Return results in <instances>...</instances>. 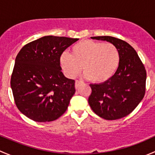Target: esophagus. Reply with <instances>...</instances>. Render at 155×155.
Here are the masks:
<instances>
[{
    "label": "esophagus",
    "instance_id": "esophagus-1",
    "mask_svg": "<svg viewBox=\"0 0 155 155\" xmlns=\"http://www.w3.org/2000/svg\"><path fill=\"white\" fill-rule=\"evenodd\" d=\"M81 83H82V82H80V81H79V80H76V82H75V87H76V89L79 88V85H81Z\"/></svg>",
    "mask_w": 155,
    "mask_h": 155
}]
</instances>
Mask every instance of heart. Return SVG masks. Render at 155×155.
<instances>
[{
    "label": "heart",
    "instance_id": "1",
    "mask_svg": "<svg viewBox=\"0 0 155 155\" xmlns=\"http://www.w3.org/2000/svg\"><path fill=\"white\" fill-rule=\"evenodd\" d=\"M119 51L112 43L83 40L76 43L71 54L64 52L60 64L69 78H75L82 70L92 82L107 81L115 73L119 64Z\"/></svg>",
    "mask_w": 155,
    "mask_h": 155
}]
</instances>
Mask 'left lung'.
<instances>
[{
	"mask_svg": "<svg viewBox=\"0 0 155 155\" xmlns=\"http://www.w3.org/2000/svg\"><path fill=\"white\" fill-rule=\"evenodd\" d=\"M116 46L120 60L115 74L100 84H91L88 104L98 116L106 120L125 117L139 105L145 92L146 71L134 48L124 40L109 36L91 37Z\"/></svg>",
	"mask_w": 155,
	"mask_h": 155,
	"instance_id": "1",
	"label": "left lung"
}]
</instances>
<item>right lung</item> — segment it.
Wrapping results in <instances>:
<instances>
[{"instance_id": "add662e5", "label": "right lung", "mask_w": 155, "mask_h": 155, "mask_svg": "<svg viewBox=\"0 0 155 155\" xmlns=\"http://www.w3.org/2000/svg\"><path fill=\"white\" fill-rule=\"evenodd\" d=\"M79 39L45 36L20 50L11 76L16 107L37 122L58 119L76 92L75 81L65 77L60 66L63 51Z\"/></svg>"}]
</instances>
